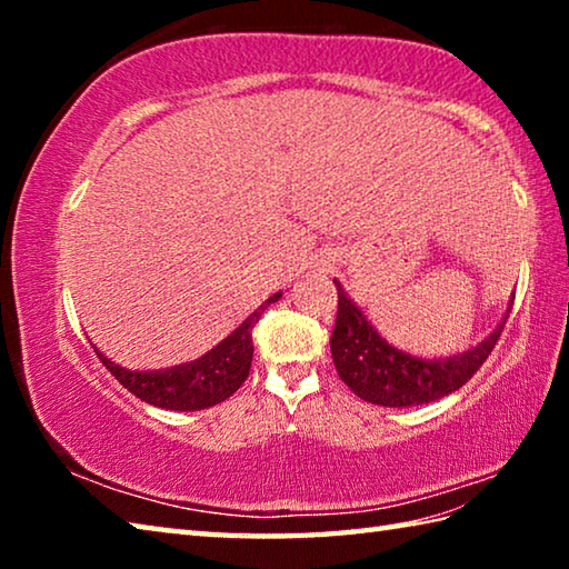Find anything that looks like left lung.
<instances>
[{
    "mask_svg": "<svg viewBox=\"0 0 569 569\" xmlns=\"http://www.w3.org/2000/svg\"><path fill=\"white\" fill-rule=\"evenodd\" d=\"M333 283L339 291V311H336L331 333L336 371L356 397L379 403V407H419V403L437 401L461 389L489 359L507 323L505 316L495 333H489L467 353L435 361L417 359V356L403 353L383 341L351 298L343 293L339 281Z\"/></svg>",
    "mask_w": 569,
    "mask_h": 569,
    "instance_id": "1",
    "label": "left lung"
}]
</instances>
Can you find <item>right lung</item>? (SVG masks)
I'll use <instances>...</instances> for the list:
<instances>
[{"mask_svg":"<svg viewBox=\"0 0 569 569\" xmlns=\"http://www.w3.org/2000/svg\"><path fill=\"white\" fill-rule=\"evenodd\" d=\"M281 298L276 293L268 301L248 316L238 329L220 341L216 349H210L198 361L176 366L166 371H130L122 366L112 363L98 351L100 361L104 363L114 379L124 389L146 403L172 411H198L216 407L240 389V383L248 379L250 361H253V326L261 319L268 303Z\"/></svg>","mask_w":569,"mask_h":569,"instance_id":"add662e5","label":"right lung"}]
</instances>
